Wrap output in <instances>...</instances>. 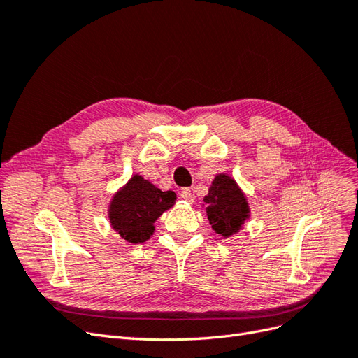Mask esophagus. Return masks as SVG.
<instances>
[{"label":"esophagus","instance_id":"1","mask_svg":"<svg viewBox=\"0 0 358 358\" xmlns=\"http://www.w3.org/2000/svg\"><path fill=\"white\" fill-rule=\"evenodd\" d=\"M180 199H182V200H185V201H188V203H192V201H194L192 191H191V189H188V188L182 189V191H180Z\"/></svg>","mask_w":358,"mask_h":358}]
</instances>
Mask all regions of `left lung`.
Listing matches in <instances>:
<instances>
[{
    "mask_svg": "<svg viewBox=\"0 0 358 358\" xmlns=\"http://www.w3.org/2000/svg\"><path fill=\"white\" fill-rule=\"evenodd\" d=\"M209 224L224 239L239 233L251 216L246 194L227 173H218L203 199Z\"/></svg>",
    "mask_w": 358,
    "mask_h": 358,
    "instance_id": "left-lung-1",
    "label": "left lung"
}]
</instances>
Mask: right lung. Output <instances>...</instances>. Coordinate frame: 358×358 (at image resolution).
I'll use <instances>...</instances> for the list:
<instances>
[{
  "mask_svg": "<svg viewBox=\"0 0 358 358\" xmlns=\"http://www.w3.org/2000/svg\"><path fill=\"white\" fill-rule=\"evenodd\" d=\"M176 194L161 191L136 173L109 201L107 218L121 239L131 245L146 242L155 231V221L175 206Z\"/></svg>",
  "mask_w": 358,
  "mask_h": 358,
  "instance_id": "add662e5",
  "label": "right lung"
}]
</instances>
